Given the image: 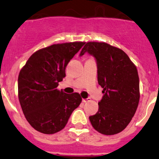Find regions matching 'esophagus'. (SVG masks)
<instances>
[{
    "instance_id": "obj_1",
    "label": "esophagus",
    "mask_w": 159,
    "mask_h": 159,
    "mask_svg": "<svg viewBox=\"0 0 159 159\" xmlns=\"http://www.w3.org/2000/svg\"><path fill=\"white\" fill-rule=\"evenodd\" d=\"M89 100H90V98H82V102L84 103H85V102H89Z\"/></svg>"
}]
</instances>
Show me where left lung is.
<instances>
[{"instance_id": "8db88e82", "label": "left lung", "mask_w": 159, "mask_h": 159, "mask_svg": "<svg viewBox=\"0 0 159 159\" xmlns=\"http://www.w3.org/2000/svg\"><path fill=\"white\" fill-rule=\"evenodd\" d=\"M95 57L98 83L103 89L98 110L89 116L95 130L113 135L124 130L134 116L140 99L138 70L120 49L106 43L89 42L80 53Z\"/></svg>"}]
</instances>
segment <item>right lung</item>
Listing matches in <instances>:
<instances>
[{
  "label": "right lung",
  "mask_w": 159,
  "mask_h": 159,
  "mask_svg": "<svg viewBox=\"0 0 159 159\" xmlns=\"http://www.w3.org/2000/svg\"><path fill=\"white\" fill-rule=\"evenodd\" d=\"M84 43H66L41 49L29 58L20 70V105L27 121L37 131L52 134L61 130L81 104L79 94H66L57 88L66 76L69 61Z\"/></svg>",
  "instance_id": "1"
}]
</instances>
